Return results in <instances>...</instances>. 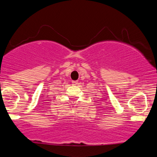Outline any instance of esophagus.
<instances>
[{
  "instance_id": "esophagus-1",
  "label": "esophagus",
  "mask_w": 157,
  "mask_h": 157,
  "mask_svg": "<svg viewBox=\"0 0 157 157\" xmlns=\"http://www.w3.org/2000/svg\"><path fill=\"white\" fill-rule=\"evenodd\" d=\"M72 83H74V84H77V83H78V81H72Z\"/></svg>"
}]
</instances>
